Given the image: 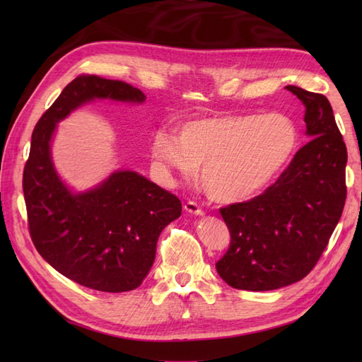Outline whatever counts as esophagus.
<instances>
[{
  "label": "esophagus",
  "mask_w": 362,
  "mask_h": 362,
  "mask_svg": "<svg viewBox=\"0 0 362 362\" xmlns=\"http://www.w3.org/2000/svg\"><path fill=\"white\" fill-rule=\"evenodd\" d=\"M183 209H185L187 213L194 214V216H202V214H204V210L201 209V206H199L196 202H191V201L183 205Z\"/></svg>",
  "instance_id": "34e87169"
}]
</instances>
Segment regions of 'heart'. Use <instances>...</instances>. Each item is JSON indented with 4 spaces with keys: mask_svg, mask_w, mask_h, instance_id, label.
I'll return each instance as SVG.
<instances>
[{
    "mask_svg": "<svg viewBox=\"0 0 362 362\" xmlns=\"http://www.w3.org/2000/svg\"><path fill=\"white\" fill-rule=\"evenodd\" d=\"M298 148L296 122L283 113H228L183 122L177 136L158 132L152 157L169 174L199 171L205 194L216 202H244L279 179Z\"/></svg>",
    "mask_w": 362,
    "mask_h": 362,
    "instance_id": "obj_1",
    "label": "heart"
}]
</instances>
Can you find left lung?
Returning <instances> with one entry per match:
<instances>
[{
    "mask_svg": "<svg viewBox=\"0 0 362 362\" xmlns=\"http://www.w3.org/2000/svg\"><path fill=\"white\" fill-rule=\"evenodd\" d=\"M305 105L310 141L279 180L249 202L221 209L230 247L216 263L228 286L274 291L302 280L316 266L344 210L347 148L324 95L284 87Z\"/></svg>",
    "mask_w": 362,
    "mask_h": 362,
    "instance_id": "1",
    "label": "left lung"
}]
</instances>
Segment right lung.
<instances>
[{
    "label": "right lung",
    "mask_w": 362,
    "mask_h": 362,
    "mask_svg": "<svg viewBox=\"0 0 362 362\" xmlns=\"http://www.w3.org/2000/svg\"><path fill=\"white\" fill-rule=\"evenodd\" d=\"M96 99L143 104L146 96L98 76L68 83L34 129L23 193L30 238L46 263L90 289L126 292L149 274L161 230L180 216L182 204L130 169H117L83 191L66 185L51 156L57 124Z\"/></svg>",
    "instance_id": "obj_1"
}]
</instances>
